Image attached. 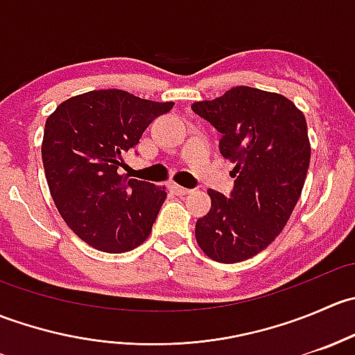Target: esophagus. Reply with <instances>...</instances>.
<instances>
[{
  "mask_svg": "<svg viewBox=\"0 0 355 355\" xmlns=\"http://www.w3.org/2000/svg\"><path fill=\"white\" fill-rule=\"evenodd\" d=\"M170 189H171V191H173L177 196H187V194H191V189H185V187H182V185H177V184H170Z\"/></svg>",
  "mask_w": 355,
  "mask_h": 355,
  "instance_id": "obj_1",
  "label": "esophagus"
}]
</instances>
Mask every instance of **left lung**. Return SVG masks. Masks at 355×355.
Segmentation results:
<instances>
[{"instance_id": "obj_1", "label": "left lung", "mask_w": 355, "mask_h": 355, "mask_svg": "<svg viewBox=\"0 0 355 355\" xmlns=\"http://www.w3.org/2000/svg\"><path fill=\"white\" fill-rule=\"evenodd\" d=\"M192 111L220 132V153L235 163L230 198L207 191L196 241L213 261L241 263L280 235L300 198L311 161L306 118L285 96L247 85Z\"/></svg>"}]
</instances>
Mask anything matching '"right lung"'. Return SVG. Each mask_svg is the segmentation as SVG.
Returning <instances> with one entry per match:
<instances>
[{"mask_svg":"<svg viewBox=\"0 0 355 355\" xmlns=\"http://www.w3.org/2000/svg\"><path fill=\"white\" fill-rule=\"evenodd\" d=\"M173 103L120 89L73 96L46 120L42 164L49 192L70 230L105 252H127L149 237L164 187L120 173L123 155Z\"/></svg>","mask_w":355,"mask_h":355,"instance_id":"add662e5","label":"right lung"}]
</instances>
